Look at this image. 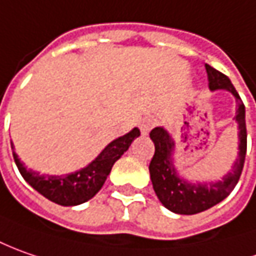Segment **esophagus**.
Returning <instances> with one entry per match:
<instances>
[{"instance_id":"obj_1","label":"esophagus","mask_w":256,"mask_h":256,"mask_svg":"<svg viewBox=\"0 0 256 256\" xmlns=\"http://www.w3.org/2000/svg\"><path fill=\"white\" fill-rule=\"evenodd\" d=\"M156 123H157V120L153 118V116H147L144 119L142 120V123H140V130H142V133L143 134H147L152 128H154Z\"/></svg>"}]
</instances>
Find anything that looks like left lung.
<instances>
[{"label": "left lung", "mask_w": 256, "mask_h": 256, "mask_svg": "<svg viewBox=\"0 0 256 256\" xmlns=\"http://www.w3.org/2000/svg\"><path fill=\"white\" fill-rule=\"evenodd\" d=\"M208 86L211 90L226 89L236 99V116L240 128V153L231 172L222 181L210 184H188L181 180L172 166V153L174 142L170 134L162 128H154L150 132V138L154 143V156L150 162V178L157 197L167 210L181 216H192L202 212L208 208L221 202L235 188L242 172L246 154V126H245V106L238 92L231 84L230 78L216 69L206 65Z\"/></svg>", "instance_id": "obj_1"}]
</instances>
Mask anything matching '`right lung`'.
<instances>
[{"instance_id":"obj_1","label":"right lung","mask_w":256,"mask_h":256,"mask_svg":"<svg viewBox=\"0 0 256 256\" xmlns=\"http://www.w3.org/2000/svg\"><path fill=\"white\" fill-rule=\"evenodd\" d=\"M140 136V130L134 128L130 133L113 140L98 158L79 172L66 176H40V172L26 170L24 164L20 162L16 153L14 152L12 142V156L18 170L32 188H35L44 197L50 200L52 202L59 206H78L86 202L98 194L102 188L104 181L110 172L113 164L120 158V156L132 144V142Z\"/></svg>"}]
</instances>
